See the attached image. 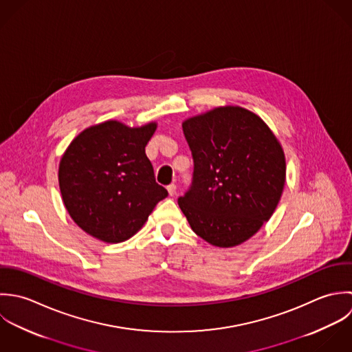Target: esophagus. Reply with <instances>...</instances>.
Segmentation results:
<instances>
[{"label":"esophagus","instance_id":"1","mask_svg":"<svg viewBox=\"0 0 352 352\" xmlns=\"http://www.w3.org/2000/svg\"><path fill=\"white\" fill-rule=\"evenodd\" d=\"M167 192H168L170 196H174L175 192H177V185H175V184H170V185L167 186Z\"/></svg>","mask_w":352,"mask_h":352}]
</instances>
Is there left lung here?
Segmentation results:
<instances>
[{"instance_id":"1","label":"left lung","mask_w":352,"mask_h":352,"mask_svg":"<svg viewBox=\"0 0 352 352\" xmlns=\"http://www.w3.org/2000/svg\"><path fill=\"white\" fill-rule=\"evenodd\" d=\"M192 184L178 199L192 230L219 248L236 246L270 220L285 182L279 141L256 114L219 107L182 125Z\"/></svg>"}]
</instances>
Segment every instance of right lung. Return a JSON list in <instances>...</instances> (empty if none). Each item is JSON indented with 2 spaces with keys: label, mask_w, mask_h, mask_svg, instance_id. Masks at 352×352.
<instances>
[{
  "label": "right lung",
  "mask_w": 352,
  "mask_h": 352,
  "mask_svg": "<svg viewBox=\"0 0 352 352\" xmlns=\"http://www.w3.org/2000/svg\"><path fill=\"white\" fill-rule=\"evenodd\" d=\"M155 129L156 124L132 129L107 121L72 141L60 163V189L72 219L87 234L109 243L126 241L167 197L145 155Z\"/></svg>",
  "instance_id": "add662e5"
}]
</instances>
